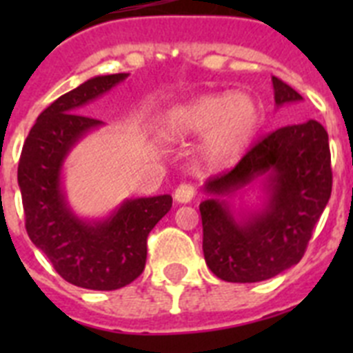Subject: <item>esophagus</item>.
Returning a JSON list of instances; mask_svg holds the SVG:
<instances>
[{
  "mask_svg": "<svg viewBox=\"0 0 353 353\" xmlns=\"http://www.w3.org/2000/svg\"><path fill=\"white\" fill-rule=\"evenodd\" d=\"M196 189L191 183H180L176 189H174V201L176 203H189L192 198H194Z\"/></svg>",
  "mask_w": 353,
  "mask_h": 353,
  "instance_id": "34e87169",
  "label": "esophagus"
}]
</instances>
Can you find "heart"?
Masks as SVG:
<instances>
[{
  "instance_id": "1",
  "label": "heart",
  "mask_w": 353,
  "mask_h": 353,
  "mask_svg": "<svg viewBox=\"0 0 353 353\" xmlns=\"http://www.w3.org/2000/svg\"><path fill=\"white\" fill-rule=\"evenodd\" d=\"M261 125V108L248 92L207 93L180 102L162 118L170 141L203 136L201 155L214 168L232 166L245 154Z\"/></svg>"
}]
</instances>
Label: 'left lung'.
I'll return each mask as SVG.
<instances>
[{
    "label": "left lung",
    "instance_id": "obj_1",
    "mask_svg": "<svg viewBox=\"0 0 353 353\" xmlns=\"http://www.w3.org/2000/svg\"><path fill=\"white\" fill-rule=\"evenodd\" d=\"M277 108L301 102L292 86L272 77ZM261 182L260 209L235 216L228 197ZM199 203L208 269L228 283H258L297 265L304 256L332 191L329 136L307 120L265 136L228 173L208 179Z\"/></svg>",
    "mask_w": 353,
    "mask_h": 353
}]
</instances>
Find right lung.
Returning a JSON list of instances; mask_svg holds the SVG:
<instances>
[{
	"label": "right lung",
	"mask_w": 353,
	"mask_h": 353,
	"mask_svg": "<svg viewBox=\"0 0 353 353\" xmlns=\"http://www.w3.org/2000/svg\"><path fill=\"white\" fill-rule=\"evenodd\" d=\"M129 74L95 76L56 99L31 127L19 161L26 232L65 281L88 290H118L141 276L146 239L170 212V194L125 199L104 219L74 214L63 189L65 159L104 121L88 117L84 105L113 90Z\"/></svg>",
	"instance_id": "1"
}]
</instances>
